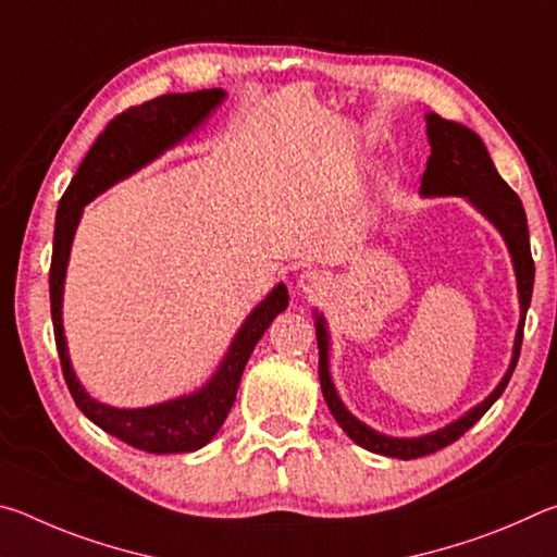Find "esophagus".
Returning <instances> with one entry per match:
<instances>
[{
	"mask_svg": "<svg viewBox=\"0 0 557 557\" xmlns=\"http://www.w3.org/2000/svg\"><path fill=\"white\" fill-rule=\"evenodd\" d=\"M299 289L305 292V295H309V297H317V295H322V292L326 289V277L322 275V272H317V270H307V272H301L299 275Z\"/></svg>",
	"mask_w": 557,
	"mask_h": 557,
	"instance_id": "obj_1",
	"label": "esophagus"
}]
</instances>
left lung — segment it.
Returning <instances> with one entry per match:
<instances>
[{"label":"left lung","mask_w":557,"mask_h":557,"mask_svg":"<svg viewBox=\"0 0 557 557\" xmlns=\"http://www.w3.org/2000/svg\"><path fill=\"white\" fill-rule=\"evenodd\" d=\"M428 139H430L432 154L428 159L425 174H422L420 194L422 196H467L469 203L476 206V209L496 225L498 233L504 235L508 252H511V260H513L516 282H518V301H521V322H518L511 366H508L502 383L496 385V391L488 395L484 403H479L476 408H471L467 414H461V418L451 422V425L442 428L437 432H430V435L388 437L371 430L369 425H363L361 420H356L354 414L346 410L342 398L336 395L332 375H329L326 322L324 317L317 314L319 383H322V393L329 410H332L338 425H342V430L356 442V445H361L369 451H375V455L398 457V459H418L451 445V442L465 435L469 428H474V422L482 420V414L498 400V395L504 393L508 381H511L518 356H521L523 322H525L528 305H531L533 277H535L523 203L516 196L513 188L498 176L492 157H488L486 147L482 139H479L476 132L459 125V122H451L435 115V112H430Z\"/></svg>","instance_id":"obj_1"}]
</instances>
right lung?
Wrapping results in <instances>:
<instances>
[{
	"instance_id": "obj_1",
	"label": "right lung",
	"mask_w": 557,
	"mask_h": 557,
	"mask_svg": "<svg viewBox=\"0 0 557 557\" xmlns=\"http://www.w3.org/2000/svg\"><path fill=\"white\" fill-rule=\"evenodd\" d=\"M223 98L225 92L221 88L169 92V96L120 112L92 143L90 152L83 159L73 182L61 196L59 213H55L49 292L53 336L65 385H69L81 412L96 422L100 430L127 442L132 447L152 451V455L194 451L209 445L225 418H228L235 403V393H238L243 369L248 363L252 348L265 334L272 319L287 309V287L277 285L252 309V314L245 319L240 332L235 334L219 371L213 373V379L201 391L159 405H149V408L122 410L92 400L71 369L61 319L65 265H69L73 235L75 228H78L83 206L96 199L98 194L106 191L112 184H117L120 178L135 174L137 169H143L152 159L166 152L169 147L182 143L186 135H191L221 106Z\"/></svg>"
}]
</instances>
